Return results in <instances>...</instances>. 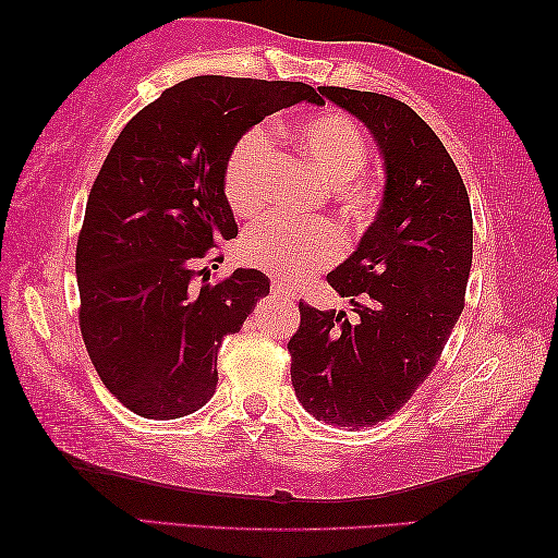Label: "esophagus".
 <instances>
[{"instance_id": "1", "label": "esophagus", "mask_w": 558, "mask_h": 558, "mask_svg": "<svg viewBox=\"0 0 558 558\" xmlns=\"http://www.w3.org/2000/svg\"><path fill=\"white\" fill-rule=\"evenodd\" d=\"M271 291L277 296H284V299H296V291H294V287H289L287 281H281V279H271Z\"/></svg>"}]
</instances>
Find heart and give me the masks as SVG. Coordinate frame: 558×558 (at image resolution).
<instances>
[{"label":"heart","mask_w":558,"mask_h":558,"mask_svg":"<svg viewBox=\"0 0 558 558\" xmlns=\"http://www.w3.org/2000/svg\"><path fill=\"white\" fill-rule=\"evenodd\" d=\"M299 153L304 155L331 193L339 213L351 225H365L376 213V187L361 172L368 158V145L351 118L326 111L301 118L291 128ZM271 162V133L252 128L232 145L225 162V197L234 215L257 217L267 203V172ZM343 240L328 222L287 225L264 222L244 234L242 259L252 267L274 271L284 279H304L328 267L341 254Z\"/></svg>","instance_id":"heart-1"}]
</instances>
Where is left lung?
<instances>
[{"label": "left lung", "mask_w": 558, "mask_h": 558, "mask_svg": "<svg viewBox=\"0 0 558 558\" xmlns=\"http://www.w3.org/2000/svg\"><path fill=\"white\" fill-rule=\"evenodd\" d=\"M368 128L386 172L376 219L331 274L345 312L299 304L291 383L299 403L324 423L371 427L403 408L450 339L472 269V209L442 141L400 100L322 86Z\"/></svg>", "instance_id": "left-lung-1"}]
</instances>
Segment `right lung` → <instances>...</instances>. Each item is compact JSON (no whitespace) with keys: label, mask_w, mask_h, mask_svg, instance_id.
<instances>
[{"label":"right lung","mask_w":558,"mask_h":558,"mask_svg":"<svg viewBox=\"0 0 558 558\" xmlns=\"http://www.w3.org/2000/svg\"><path fill=\"white\" fill-rule=\"evenodd\" d=\"M301 100L324 104L296 81L195 76L133 116L106 155L76 244L78 318L100 380L135 415L203 408L222 339L269 294L257 269L219 284L193 279L215 242L236 236L225 197L232 145Z\"/></svg>","instance_id":"right-lung-1"}]
</instances>
